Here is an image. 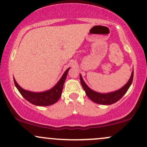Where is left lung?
Returning <instances> with one entry per match:
<instances>
[{
  "mask_svg": "<svg viewBox=\"0 0 147 147\" xmlns=\"http://www.w3.org/2000/svg\"><path fill=\"white\" fill-rule=\"evenodd\" d=\"M133 78H134V71H132L131 76L130 79L127 82V83L124 87H122L121 89H120L118 91H113V92L107 93V94H100V93L94 91L88 87L87 84H85V82H84L82 76L80 75L81 84H82L86 94H87L89 99L94 102L97 103V104L105 105L113 104V103L118 102L120 99H121L122 96L128 91L129 87H130L133 82Z\"/></svg>",
  "mask_w": 147,
  "mask_h": 147,
  "instance_id": "1",
  "label": "left lung"
}]
</instances>
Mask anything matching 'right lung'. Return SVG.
<instances>
[{
	"instance_id": "obj_1",
	"label": "right lung",
	"mask_w": 147,
	"mask_h": 147,
	"mask_svg": "<svg viewBox=\"0 0 147 147\" xmlns=\"http://www.w3.org/2000/svg\"><path fill=\"white\" fill-rule=\"evenodd\" d=\"M69 69L70 68L67 69L65 71L63 76L61 77V78L54 87L49 90L43 91V92L36 93L25 90L18 85L14 78H13V81H14L16 87L18 89L20 94L29 102L33 105H37V106H49V105L56 103L61 96L64 83L66 80L67 74H68Z\"/></svg>"
}]
</instances>
